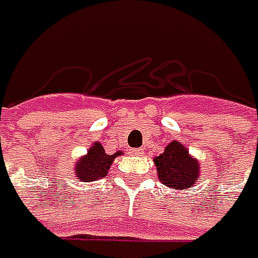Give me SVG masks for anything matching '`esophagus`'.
<instances>
[{"label":"esophagus","mask_w":258,"mask_h":258,"mask_svg":"<svg viewBox=\"0 0 258 258\" xmlns=\"http://www.w3.org/2000/svg\"><path fill=\"white\" fill-rule=\"evenodd\" d=\"M131 152H132L134 155H142V154H144V149H142V148H135V149H132Z\"/></svg>","instance_id":"1"}]
</instances>
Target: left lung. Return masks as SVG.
I'll return each instance as SVG.
<instances>
[{
    "mask_svg": "<svg viewBox=\"0 0 258 258\" xmlns=\"http://www.w3.org/2000/svg\"><path fill=\"white\" fill-rule=\"evenodd\" d=\"M154 164L160 183L177 191L191 188L200 180V161L178 141L170 142L164 152L154 158Z\"/></svg>",
    "mask_w": 258,
    "mask_h": 258,
    "instance_id": "8db88e82",
    "label": "left lung"
}]
</instances>
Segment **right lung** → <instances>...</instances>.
Masks as SVG:
<instances>
[{
	"label": "right lung",
	"mask_w": 258,
	"mask_h": 258,
	"mask_svg": "<svg viewBox=\"0 0 258 258\" xmlns=\"http://www.w3.org/2000/svg\"><path fill=\"white\" fill-rule=\"evenodd\" d=\"M122 154L123 151H117L113 155H109L104 151L103 145L97 141L88 148L85 155L75 161L74 175L84 183H91L98 178H103L109 173V168L111 167L113 161Z\"/></svg>",
	"instance_id": "add662e5"
}]
</instances>
